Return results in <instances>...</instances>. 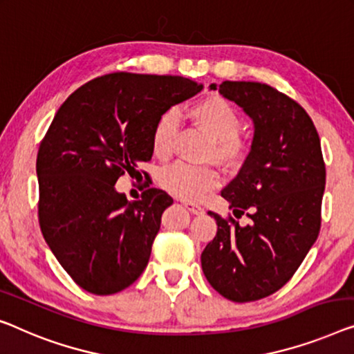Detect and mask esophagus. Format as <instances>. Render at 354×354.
<instances>
[{
    "mask_svg": "<svg viewBox=\"0 0 354 354\" xmlns=\"http://www.w3.org/2000/svg\"><path fill=\"white\" fill-rule=\"evenodd\" d=\"M184 207H186L189 211H191L192 214H203L205 209L203 207H200L197 203H192V202H183Z\"/></svg>",
    "mask_w": 354,
    "mask_h": 354,
    "instance_id": "34e87169",
    "label": "esophagus"
}]
</instances>
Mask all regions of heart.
Listing matches in <instances>:
<instances>
[{"label":"heart","instance_id":"obj_1","mask_svg":"<svg viewBox=\"0 0 354 354\" xmlns=\"http://www.w3.org/2000/svg\"><path fill=\"white\" fill-rule=\"evenodd\" d=\"M191 115L213 136L205 159H214L221 165L234 168L243 160L245 145L239 138L241 119L235 108L219 95H209L192 104ZM179 119L175 111H165L157 118L152 129V152L159 159L171 154L178 135ZM159 184L173 197L197 200L219 184V173L213 165H192L176 162L159 173Z\"/></svg>","mask_w":354,"mask_h":354}]
</instances>
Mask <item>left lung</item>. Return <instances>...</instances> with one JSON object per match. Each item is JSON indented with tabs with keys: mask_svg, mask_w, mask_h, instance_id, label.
I'll return each instance as SVG.
<instances>
[{
	"mask_svg": "<svg viewBox=\"0 0 354 354\" xmlns=\"http://www.w3.org/2000/svg\"><path fill=\"white\" fill-rule=\"evenodd\" d=\"M211 91L252 119L254 138L239 175L221 195L235 218L208 211L218 224L202 252L208 283L232 302H252L283 288L321 229L326 165L313 120L297 102L268 84L224 81Z\"/></svg>",
	"mask_w": 354,
	"mask_h": 354,
	"instance_id": "left-lung-1",
	"label": "left lung"
}]
</instances>
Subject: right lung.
Masks as SVG:
<instances>
[{"mask_svg":"<svg viewBox=\"0 0 354 354\" xmlns=\"http://www.w3.org/2000/svg\"><path fill=\"white\" fill-rule=\"evenodd\" d=\"M181 76L111 73L65 100L36 159L46 243L77 286L97 295L135 283L173 198L149 187L129 202L114 189L152 157L157 118L202 91Z\"/></svg>","mask_w":354,"mask_h":354,"instance_id":"add662e5","label":"right lung"}]
</instances>
